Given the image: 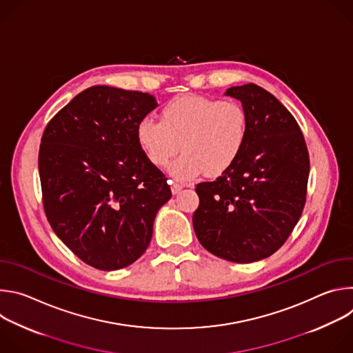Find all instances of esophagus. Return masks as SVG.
I'll list each match as a JSON object with an SVG mask.
<instances>
[{"label": "esophagus", "instance_id": "1", "mask_svg": "<svg viewBox=\"0 0 353 353\" xmlns=\"http://www.w3.org/2000/svg\"><path fill=\"white\" fill-rule=\"evenodd\" d=\"M170 188H172V192L173 194H179L180 191H181V185H179V184H174V183H172V185H170Z\"/></svg>", "mask_w": 353, "mask_h": 353}]
</instances>
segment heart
Returning a JSON list of instances; mask_svg holds the SVG:
<instances>
[{
	"instance_id": "heart-1",
	"label": "heart",
	"mask_w": 353,
	"mask_h": 353,
	"mask_svg": "<svg viewBox=\"0 0 353 353\" xmlns=\"http://www.w3.org/2000/svg\"><path fill=\"white\" fill-rule=\"evenodd\" d=\"M247 138V114L233 100L205 96L173 99L161 121L145 119L137 125V141L148 161L166 168L177 181H192L205 173L218 177L240 157Z\"/></svg>"
}]
</instances>
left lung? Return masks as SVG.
<instances>
[{"label":"left lung","mask_w":353,"mask_h":353,"mask_svg":"<svg viewBox=\"0 0 353 353\" xmlns=\"http://www.w3.org/2000/svg\"><path fill=\"white\" fill-rule=\"evenodd\" d=\"M241 102L247 138L237 161L199 183L192 226L199 243L232 263L270 257L286 241L306 203L309 152L294 117L256 83L225 92Z\"/></svg>","instance_id":"8db88e82"}]
</instances>
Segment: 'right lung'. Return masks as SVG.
Listing matches in <instances>:
<instances>
[{"label":"right lung","mask_w":353,"mask_h":353,"mask_svg":"<svg viewBox=\"0 0 353 353\" xmlns=\"http://www.w3.org/2000/svg\"><path fill=\"white\" fill-rule=\"evenodd\" d=\"M157 108L149 93L92 86L43 132L39 174L46 216L93 268L114 271L137 261L172 196L168 179L137 141V125Z\"/></svg>","instance_id":"obj_1"}]
</instances>
